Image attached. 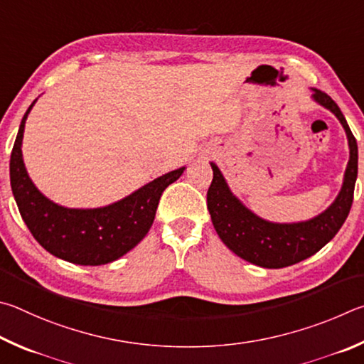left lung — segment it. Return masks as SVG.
<instances>
[{
    "label": "left lung",
    "instance_id": "left-lung-1",
    "mask_svg": "<svg viewBox=\"0 0 364 364\" xmlns=\"http://www.w3.org/2000/svg\"><path fill=\"white\" fill-rule=\"evenodd\" d=\"M311 99L341 121L348 142V163L336 200L315 218L299 222H272L251 211L228 187L218 164L208 190V209L213 225L228 250L246 262L264 269H283L314 256L341 230L353 203L358 176V145L341 108L328 94L310 87Z\"/></svg>",
    "mask_w": 364,
    "mask_h": 364
}]
</instances>
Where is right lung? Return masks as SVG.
Masks as SVG:
<instances>
[{"mask_svg":"<svg viewBox=\"0 0 364 364\" xmlns=\"http://www.w3.org/2000/svg\"><path fill=\"white\" fill-rule=\"evenodd\" d=\"M25 112L11 153V188L28 230L44 250L76 265H104L123 257L149 233L158 201L186 166L153 178L136 192L100 208H67L43 195L28 176L22 155Z\"/></svg>","mask_w":364,"mask_h":364,"instance_id":"1","label":"right lung"}]
</instances>
